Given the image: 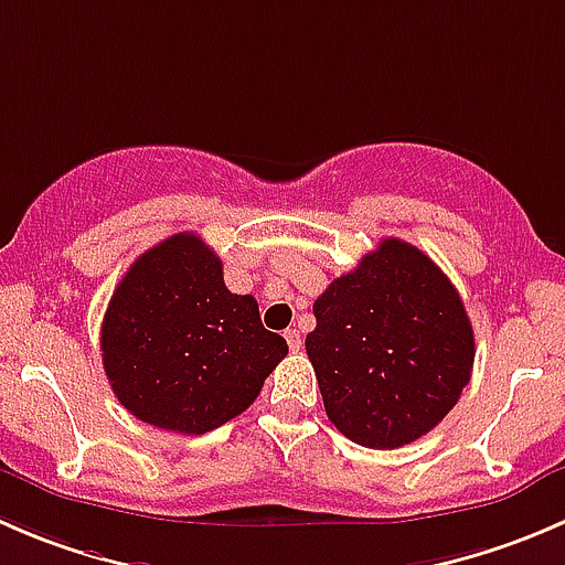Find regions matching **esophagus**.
I'll list each match as a JSON object with an SVG mask.
<instances>
[{"label": "esophagus", "instance_id": "obj_1", "mask_svg": "<svg viewBox=\"0 0 565 565\" xmlns=\"http://www.w3.org/2000/svg\"><path fill=\"white\" fill-rule=\"evenodd\" d=\"M284 339H287L289 350H295V353H298L300 344H303V339H300V331H298V328H287V331H284Z\"/></svg>", "mask_w": 565, "mask_h": 565}]
</instances>
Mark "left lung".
Here are the masks:
<instances>
[{"mask_svg": "<svg viewBox=\"0 0 565 565\" xmlns=\"http://www.w3.org/2000/svg\"><path fill=\"white\" fill-rule=\"evenodd\" d=\"M306 353L328 419L372 450L434 430L472 377L475 333L463 300L430 256L381 239L315 300Z\"/></svg>", "mask_w": 565, "mask_h": 565, "instance_id": "left-lung-1", "label": "left lung"}]
</instances>
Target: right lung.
<instances>
[{
  "label": "right lung",
  "mask_w": 565,
  "mask_h": 565,
  "mask_svg": "<svg viewBox=\"0 0 565 565\" xmlns=\"http://www.w3.org/2000/svg\"><path fill=\"white\" fill-rule=\"evenodd\" d=\"M284 355L259 303L228 292L221 256L190 232L137 256L102 322L115 397L173 434H206L243 414Z\"/></svg>",
  "instance_id": "right-lung-1"
}]
</instances>
